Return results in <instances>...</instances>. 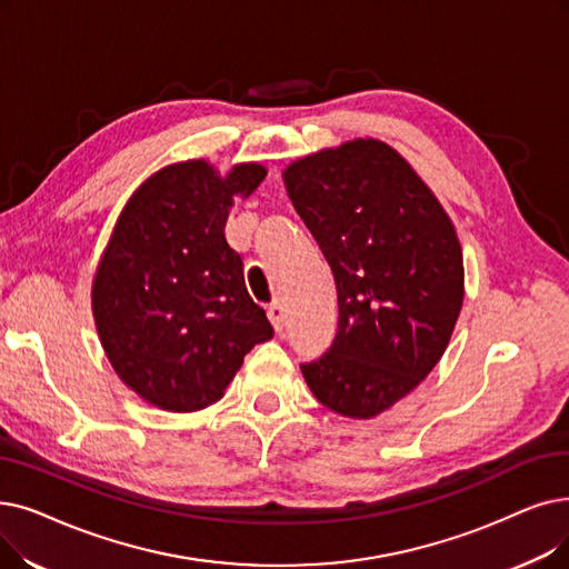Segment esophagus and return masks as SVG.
<instances>
[{
    "mask_svg": "<svg viewBox=\"0 0 569 569\" xmlns=\"http://www.w3.org/2000/svg\"><path fill=\"white\" fill-rule=\"evenodd\" d=\"M267 318L271 320V326H274L277 332L283 330V323H286V309L281 302H271L269 309H267Z\"/></svg>",
    "mask_w": 569,
    "mask_h": 569,
    "instance_id": "34e87169",
    "label": "esophagus"
}]
</instances>
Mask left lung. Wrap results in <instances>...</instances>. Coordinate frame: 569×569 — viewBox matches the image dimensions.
Here are the masks:
<instances>
[{
	"label": "left lung",
	"instance_id": "8db88e82",
	"mask_svg": "<svg viewBox=\"0 0 569 569\" xmlns=\"http://www.w3.org/2000/svg\"><path fill=\"white\" fill-rule=\"evenodd\" d=\"M283 183L332 269L339 305L337 337L300 365L305 381L323 407L375 418L447 351L465 298L456 228L413 167L372 137L290 162Z\"/></svg>",
	"mask_w": 569,
	"mask_h": 569
}]
</instances>
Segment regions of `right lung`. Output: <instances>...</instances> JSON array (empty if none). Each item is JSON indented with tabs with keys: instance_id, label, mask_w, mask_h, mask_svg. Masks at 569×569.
Listing matches in <instances>:
<instances>
[{
	"instance_id": "1",
	"label": "right lung",
	"mask_w": 569,
	"mask_h": 569,
	"mask_svg": "<svg viewBox=\"0 0 569 569\" xmlns=\"http://www.w3.org/2000/svg\"><path fill=\"white\" fill-rule=\"evenodd\" d=\"M267 177L239 162L158 169L122 207L92 279V316L120 381L162 411H200L226 395L256 343L271 339L243 283L226 223L234 197Z\"/></svg>"
}]
</instances>
